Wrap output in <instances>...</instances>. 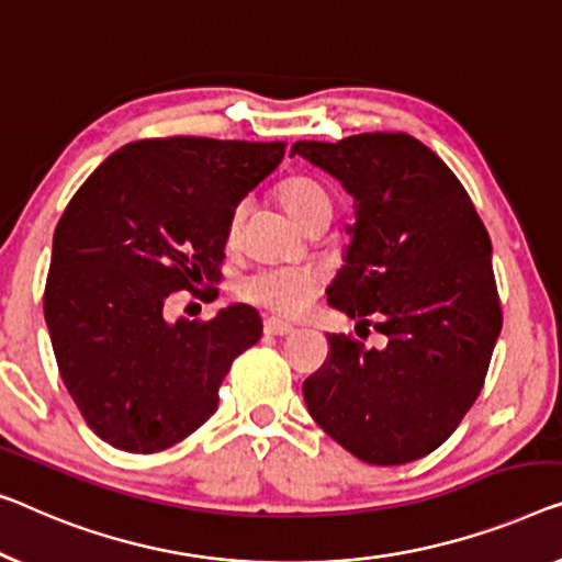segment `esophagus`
<instances>
[{"label": "esophagus", "mask_w": 562, "mask_h": 562, "mask_svg": "<svg viewBox=\"0 0 562 562\" xmlns=\"http://www.w3.org/2000/svg\"><path fill=\"white\" fill-rule=\"evenodd\" d=\"M265 333L267 335H280V338H284V335L295 333V328H292V325H288V323L278 321V317H270V321H265Z\"/></svg>", "instance_id": "34e87169"}]
</instances>
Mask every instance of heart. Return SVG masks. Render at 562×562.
I'll return each mask as SVG.
<instances>
[{
  "label": "heart",
  "instance_id": "b5f03b06",
  "mask_svg": "<svg viewBox=\"0 0 562 562\" xmlns=\"http://www.w3.org/2000/svg\"><path fill=\"white\" fill-rule=\"evenodd\" d=\"M278 199L292 220L297 224L313 212L315 206L328 204L321 183L305 176H292L282 181L278 189ZM241 220V209L232 214L229 220V237L237 234ZM323 288V272L313 265H288V267H267V270L252 272L249 278L239 282V297L247 303L270 310L282 317H297L313 305L317 292Z\"/></svg>",
  "mask_w": 562,
  "mask_h": 562
}]
</instances>
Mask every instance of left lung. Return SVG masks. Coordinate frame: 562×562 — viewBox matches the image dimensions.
<instances>
[{
	"label": "left lung",
	"instance_id": "1",
	"mask_svg": "<svg viewBox=\"0 0 562 562\" xmlns=\"http://www.w3.org/2000/svg\"><path fill=\"white\" fill-rule=\"evenodd\" d=\"M353 196L346 265L328 303L373 325L383 348L328 335L303 383L317 426L368 464H406L451 437L480 396L502 330L492 241L447 164L406 133L297 140Z\"/></svg>",
	"mask_w": 562,
	"mask_h": 562
}]
</instances>
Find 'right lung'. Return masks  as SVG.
Listing matches in <instances>:
<instances>
[{"label": "right lung", "instance_id": "obj_1", "mask_svg": "<svg viewBox=\"0 0 562 562\" xmlns=\"http://www.w3.org/2000/svg\"><path fill=\"white\" fill-rule=\"evenodd\" d=\"M282 156L280 140H136L67 204L45 321L67 393L111 447L154 454L187 439L216 412L234 358L262 338L249 305L212 321L164 313L173 292L220 280L234 209Z\"/></svg>", "mask_w": 562, "mask_h": 562}]
</instances>
